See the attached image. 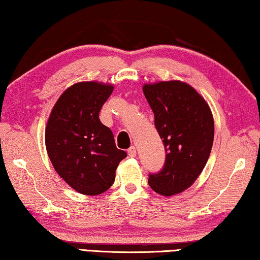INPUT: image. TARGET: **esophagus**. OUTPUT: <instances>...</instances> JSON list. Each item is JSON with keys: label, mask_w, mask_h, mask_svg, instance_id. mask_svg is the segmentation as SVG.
Instances as JSON below:
<instances>
[{"label": "esophagus", "mask_w": 260, "mask_h": 260, "mask_svg": "<svg viewBox=\"0 0 260 260\" xmlns=\"http://www.w3.org/2000/svg\"><path fill=\"white\" fill-rule=\"evenodd\" d=\"M127 153H128L129 157H135L136 156V149L134 146H132L131 148H128V150H127Z\"/></svg>", "instance_id": "obj_1"}]
</instances>
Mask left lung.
Wrapping results in <instances>:
<instances>
[{
  "instance_id": "1",
  "label": "left lung",
  "mask_w": 260,
  "mask_h": 260,
  "mask_svg": "<svg viewBox=\"0 0 260 260\" xmlns=\"http://www.w3.org/2000/svg\"><path fill=\"white\" fill-rule=\"evenodd\" d=\"M162 139L165 162L158 173H149V186L162 196L190 187L209 159L214 122L209 105L191 86L161 81L143 86Z\"/></svg>"
}]
</instances>
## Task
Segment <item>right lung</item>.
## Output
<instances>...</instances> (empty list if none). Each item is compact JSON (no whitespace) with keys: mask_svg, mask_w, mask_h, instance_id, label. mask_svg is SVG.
<instances>
[{"mask_svg":"<svg viewBox=\"0 0 260 260\" xmlns=\"http://www.w3.org/2000/svg\"><path fill=\"white\" fill-rule=\"evenodd\" d=\"M112 90V86L95 81L76 83L60 95L47 124L46 147L52 166L83 195L107 191L127 156L99 118Z\"/></svg>","mask_w":260,"mask_h":260,"instance_id":"1","label":"right lung"}]
</instances>
